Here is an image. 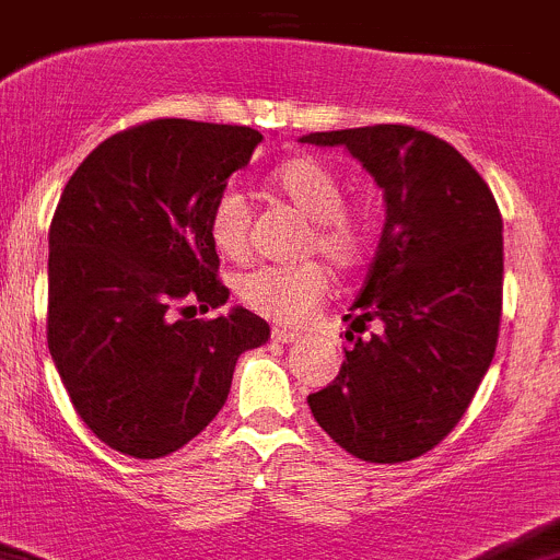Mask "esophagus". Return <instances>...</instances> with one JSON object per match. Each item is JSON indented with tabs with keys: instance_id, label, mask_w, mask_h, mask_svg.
Listing matches in <instances>:
<instances>
[{
	"instance_id": "1",
	"label": "esophagus",
	"mask_w": 560,
	"mask_h": 560,
	"mask_svg": "<svg viewBox=\"0 0 560 560\" xmlns=\"http://www.w3.org/2000/svg\"><path fill=\"white\" fill-rule=\"evenodd\" d=\"M273 339L279 341V345H290V341L298 339V330H290V328H273Z\"/></svg>"
}]
</instances>
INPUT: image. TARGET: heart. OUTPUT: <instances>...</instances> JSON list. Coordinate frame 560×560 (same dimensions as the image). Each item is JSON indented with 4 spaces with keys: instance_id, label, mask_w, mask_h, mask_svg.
<instances>
[{
    "instance_id": "1",
    "label": "heart",
    "mask_w": 560,
    "mask_h": 560,
    "mask_svg": "<svg viewBox=\"0 0 560 560\" xmlns=\"http://www.w3.org/2000/svg\"><path fill=\"white\" fill-rule=\"evenodd\" d=\"M270 188L295 205L308 219L303 248L319 252L330 265L355 268L372 246V219L363 210L347 208L341 177L314 155H295L276 166ZM246 199L226 188L208 213V237L224 259H243L248 252ZM328 292V270L317 259L292 265H257L237 279V295L252 312L276 323H301Z\"/></svg>"
}]
</instances>
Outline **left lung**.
Wrapping results in <instances>:
<instances>
[{"mask_svg": "<svg viewBox=\"0 0 560 560\" xmlns=\"http://www.w3.org/2000/svg\"><path fill=\"white\" fill-rule=\"evenodd\" d=\"M345 148L385 197V226L345 319L361 336L328 388L308 394L317 424L363 463L435 448L468 410L501 328L503 219L490 186L448 142L410 125L308 133Z\"/></svg>", "mask_w": 560, "mask_h": 560, "instance_id": "8db88e82", "label": "left lung"}]
</instances>
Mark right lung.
<instances>
[{"mask_svg":"<svg viewBox=\"0 0 560 560\" xmlns=\"http://www.w3.org/2000/svg\"><path fill=\"white\" fill-rule=\"evenodd\" d=\"M262 133L150 119L97 144L48 230V350L86 427L114 452L159 459L219 416L262 317L224 306L208 213Z\"/></svg>","mask_w":560,"mask_h":560,"instance_id":"obj_1","label":"right lung"}]
</instances>
